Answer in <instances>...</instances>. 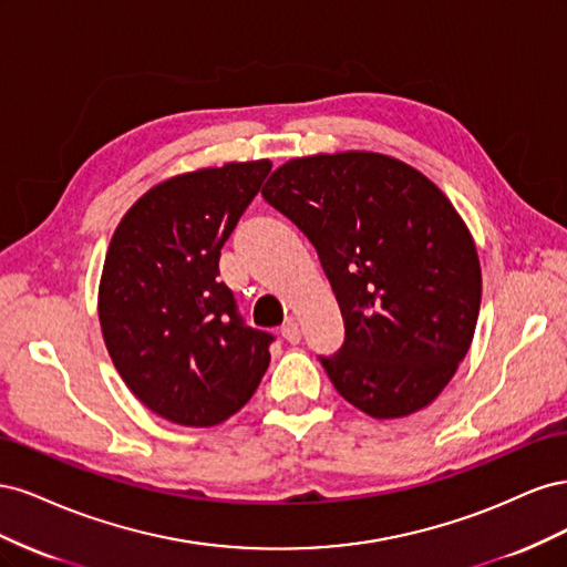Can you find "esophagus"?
<instances>
[{
  "mask_svg": "<svg viewBox=\"0 0 567 567\" xmlns=\"http://www.w3.org/2000/svg\"><path fill=\"white\" fill-rule=\"evenodd\" d=\"M281 338L290 342V346H296V342H300V326L293 319H286L281 326Z\"/></svg>",
  "mask_w": 567,
  "mask_h": 567,
  "instance_id": "esophagus-1",
  "label": "esophagus"
}]
</instances>
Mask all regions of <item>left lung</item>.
<instances>
[{"instance_id": "8db88e82", "label": "left lung", "mask_w": 567, "mask_h": 567, "mask_svg": "<svg viewBox=\"0 0 567 567\" xmlns=\"http://www.w3.org/2000/svg\"><path fill=\"white\" fill-rule=\"evenodd\" d=\"M265 200L310 238L346 342L319 357L336 390L373 419L431 404L475 333L483 274L450 198L411 165L346 151L274 169Z\"/></svg>"}]
</instances>
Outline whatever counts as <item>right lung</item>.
Listing matches in <instances>:
<instances>
[{"instance_id":"add662e5","label":"right lung","mask_w":567,"mask_h":567,"mask_svg":"<svg viewBox=\"0 0 567 567\" xmlns=\"http://www.w3.org/2000/svg\"><path fill=\"white\" fill-rule=\"evenodd\" d=\"M271 169L227 163L177 175L136 200L111 238L99 286L109 354L153 414L208 427L260 385L274 336L250 329L219 277V250Z\"/></svg>"}]
</instances>
